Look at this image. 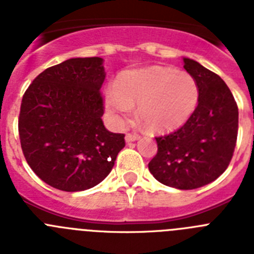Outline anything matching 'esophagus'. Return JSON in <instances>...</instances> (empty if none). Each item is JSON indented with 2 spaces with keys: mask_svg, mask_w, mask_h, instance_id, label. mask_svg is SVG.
<instances>
[{
  "mask_svg": "<svg viewBox=\"0 0 254 254\" xmlns=\"http://www.w3.org/2000/svg\"><path fill=\"white\" fill-rule=\"evenodd\" d=\"M140 138V136H138L137 133H127L126 134V141L127 142H132V141H136Z\"/></svg>",
  "mask_w": 254,
  "mask_h": 254,
  "instance_id": "esophagus-1",
  "label": "esophagus"
}]
</instances>
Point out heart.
I'll return each mask as SVG.
<instances>
[{"label": "heart", "mask_w": 254, "mask_h": 254, "mask_svg": "<svg viewBox=\"0 0 254 254\" xmlns=\"http://www.w3.org/2000/svg\"><path fill=\"white\" fill-rule=\"evenodd\" d=\"M107 107L117 120L137 116L149 131L168 132L181 127L196 109L198 85L190 73L152 66L126 72L107 91Z\"/></svg>", "instance_id": "b5f03b06"}]
</instances>
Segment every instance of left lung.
Instances as JSON below:
<instances>
[{
    "instance_id": "1",
    "label": "left lung",
    "mask_w": 254,
    "mask_h": 254,
    "mask_svg": "<svg viewBox=\"0 0 254 254\" xmlns=\"http://www.w3.org/2000/svg\"><path fill=\"white\" fill-rule=\"evenodd\" d=\"M185 68L198 85V104L181 128L155 137L158 152L149 170L160 183L194 190L219 178L234 154L238 105L224 80L190 58Z\"/></svg>"
}]
</instances>
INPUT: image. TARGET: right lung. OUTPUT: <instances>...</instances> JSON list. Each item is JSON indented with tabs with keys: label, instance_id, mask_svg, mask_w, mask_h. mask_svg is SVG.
Returning <instances> with one entry per match:
<instances>
[{
	"label": "right lung",
	"instance_id": "1",
	"mask_svg": "<svg viewBox=\"0 0 254 254\" xmlns=\"http://www.w3.org/2000/svg\"><path fill=\"white\" fill-rule=\"evenodd\" d=\"M104 78L102 58H71L44 69L22 96V154L51 187L77 192L99 185L125 147V134L103 125Z\"/></svg>",
	"mask_w": 254,
	"mask_h": 254
}]
</instances>
